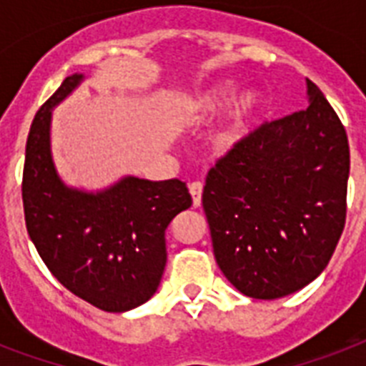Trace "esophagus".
Here are the masks:
<instances>
[{"label":"esophagus","instance_id":"obj_1","mask_svg":"<svg viewBox=\"0 0 366 366\" xmlns=\"http://www.w3.org/2000/svg\"><path fill=\"white\" fill-rule=\"evenodd\" d=\"M189 193H192L193 207H201V195H203V182H201V180H195V182L189 184Z\"/></svg>","mask_w":366,"mask_h":366}]
</instances>
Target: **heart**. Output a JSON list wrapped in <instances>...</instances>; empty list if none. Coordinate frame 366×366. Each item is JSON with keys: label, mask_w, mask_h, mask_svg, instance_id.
I'll list each match as a JSON object with an SVG mask.
<instances>
[{"label": "heart", "mask_w": 366, "mask_h": 366, "mask_svg": "<svg viewBox=\"0 0 366 366\" xmlns=\"http://www.w3.org/2000/svg\"><path fill=\"white\" fill-rule=\"evenodd\" d=\"M231 88L229 86H216L212 90L204 92L201 96L195 99L193 103V109L197 114H212L219 109V107L224 105L225 101L229 99ZM257 94L252 90L242 92L237 99L233 101V105H231L229 112L225 116V120L222 122V126L214 135V144L218 148H231L233 144L242 139L244 135L246 127L250 124L252 116H254L255 109H257Z\"/></svg>", "instance_id": "1"}]
</instances>
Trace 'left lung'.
<instances>
[{"label": "left lung", "mask_w": 366, "mask_h": 366, "mask_svg": "<svg viewBox=\"0 0 366 366\" xmlns=\"http://www.w3.org/2000/svg\"><path fill=\"white\" fill-rule=\"evenodd\" d=\"M305 111L265 122L207 174L216 263L240 293L278 299L310 284L346 224L350 144L312 80Z\"/></svg>", "instance_id": "left-lung-1"}]
</instances>
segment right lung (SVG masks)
<instances>
[{
    "instance_id": "obj_1",
    "label": "right lung",
    "mask_w": 366,
    "mask_h": 366,
    "mask_svg": "<svg viewBox=\"0 0 366 366\" xmlns=\"http://www.w3.org/2000/svg\"><path fill=\"white\" fill-rule=\"evenodd\" d=\"M80 80L67 76L29 127L22 174L26 229L61 286L99 310L126 312L156 293L167 263L165 229L192 207V195L177 178L127 177L99 193L59 180L50 156V114Z\"/></svg>"
}]
</instances>
